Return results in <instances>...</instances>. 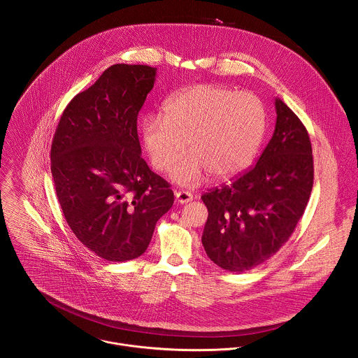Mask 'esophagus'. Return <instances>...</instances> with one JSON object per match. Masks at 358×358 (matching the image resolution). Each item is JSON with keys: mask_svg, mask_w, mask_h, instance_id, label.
<instances>
[{"mask_svg": "<svg viewBox=\"0 0 358 358\" xmlns=\"http://www.w3.org/2000/svg\"><path fill=\"white\" fill-rule=\"evenodd\" d=\"M176 201L178 203H187L192 201V194L188 191H176Z\"/></svg>", "mask_w": 358, "mask_h": 358, "instance_id": "obj_1", "label": "esophagus"}]
</instances>
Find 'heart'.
<instances>
[{
	"label": "heart",
	"instance_id": "1",
	"mask_svg": "<svg viewBox=\"0 0 358 358\" xmlns=\"http://www.w3.org/2000/svg\"><path fill=\"white\" fill-rule=\"evenodd\" d=\"M266 130L261 97L222 85H195L173 93L163 113L140 119V140L150 164L170 171L174 182L199 184L207 176L229 180L243 173L259 150Z\"/></svg>",
	"mask_w": 358,
	"mask_h": 358
}]
</instances>
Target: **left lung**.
<instances>
[{
	"label": "left lung",
	"instance_id": "1",
	"mask_svg": "<svg viewBox=\"0 0 358 358\" xmlns=\"http://www.w3.org/2000/svg\"><path fill=\"white\" fill-rule=\"evenodd\" d=\"M275 131L258 163L201 199L208 208L202 245L208 258L229 272L268 261L287 242L313 187L308 130L276 97Z\"/></svg>",
	"mask_w": 358,
	"mask_h": 358
}]
</instances>
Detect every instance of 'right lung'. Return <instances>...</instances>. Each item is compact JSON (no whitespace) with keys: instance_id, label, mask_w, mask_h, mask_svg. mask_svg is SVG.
I'll list each match as a JSON object with an SVG mask.
<instances>
[{"instance_id":"obj_1","label":"right lung","mask_w":358,"mask_h":358,"mask_svg":"<svg viewBox=\"0 0 358 358\" xmlns=\"http://www.w3.org/2000/svg\"><path fill=\"white\" fill-rule=\"evenodd\" d=\"M157 68H108L64 110L50 148L57 196L69 228L109 262L138 258L173 207L170 184L141 159L137 116Z\"/></svg>"}]
</instances>
